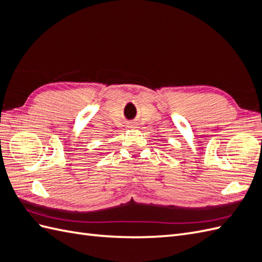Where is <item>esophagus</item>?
Wrapping results in <instances>:
<instances>
[{
	"mask_svg": "<svg viewBox=\"0 0 262 262\" xmlns=\"http://www.w3.org/2000/svg\"><path fill=\"white\" fill-rule=\"evenodd\" d=\"M128 128H130V129H136V124H134V123H130V125H128Z\"/></svg>",
	"mask_w": 262,
	"mask_h": 262,
	"instance_id": "34e87169",
	"label": "esophagus"
}]
</instances>
